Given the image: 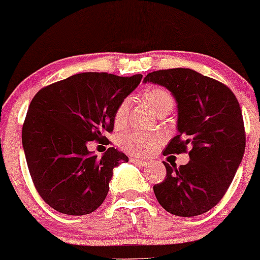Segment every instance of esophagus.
I'll use <instances>...</instances> for the list:
<instances>
[{
  "mask_svg": "<svg viewBox=\"0 0 260 260\" xmlns=\"http://www.w3.org/2000/svg\"><path fill=\"white\" fill-rule=\"evenodd\" d=\"M131 160L135 162V164L139 165V167H142V168H147L148 165H149V161L142 160V159H135V158H133V159H131Z\"/></svg>",
  "mask_w": 260,
  "mask_h": 260,
  "instance_id": "34e87169",
  "label": "esophagus"
}]
</instances>
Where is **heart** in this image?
<instances>
[{
	"instance_id": "b5f03b06",
	"label": "heart",
	"mask_w": 260,
	"mask_h": 260,
	"mask_svg": "<svg viewBox=\"0 0 260 260\" xmlns=\"http://www.w3.org/2000/svg\"><path fill=\"white\" fill-rule=\"evenodd\" d=\"M142 99L155 115L168 113L174 107V98L167 88L160 86H148L142 91ZM128 104L121 101L113 113V124L122 127L127 118ZM161 143V138L155 133H125L119 139V145L127 153L136 156H147L152 154Z\"/></svg>"
}]
</instances>
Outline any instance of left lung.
<instances>
[{"instance_id":"8db88e82","label":"left lung","mask_w":260,"mask_h":260,"mask_svg":"<svg viewBox=\"0 0 260 260\" xmlns=\"http://www.w3.org/2000/svg\"><path fill=\"white\" fill-rule=\"evenodd\" d=\"M145 82L165 86L178 102V131L164 155L189 153L187 164L164 162L167 176L154 185L162 209L175 216L192 217L221 201L246 149L241 106L230 87L191 69L158 70Z\"/></svg>"}]
</instances>
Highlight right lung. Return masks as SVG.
<instances>
[{
    "mask_svg": "<svg viewBox=\"0 0 260 260\" xmlns=\"http://www.w3.org/2000/svg\"><path fill=\"white\" fill-rule=\"evenodd\" d=\"M143 76L81 73L41 88L23 127L28 169L41 198L65 215H88L101 206L113 168L128 161L115 148L98 158L88 142L108 141L113 113Z\"/></svg>",
    "mask_w": 260,
    "mask_h": 260,
    "instance_id": "right-lung-1",
    "label": "right lung"
}]
</instances>
